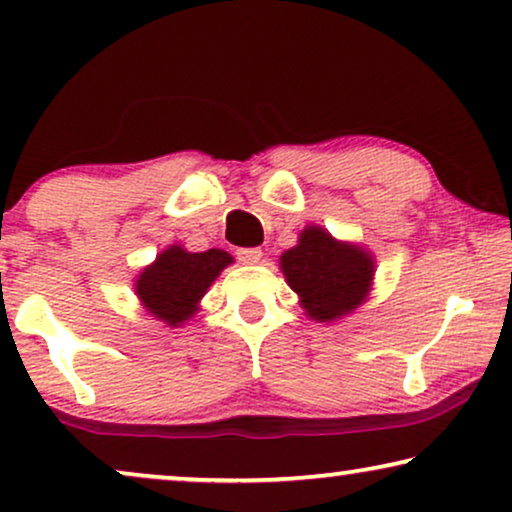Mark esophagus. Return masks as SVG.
<instances>
[{"instance_id":"1","label":"esophagus","mask_w":512,"mask_h":512,"mask_svg":"<svg viewBox=\"0 0 512 512\" xmlns=\"http://www.w3.org/2000/svg\"><path fill=\"white\" fill-rule=\"evenodd\" d=\"M261 256H263V251L258 249V247H244V249H237V258H240L242 263H247V265H254V263H258L261 261Z\"/></svg>"}]
</instances>
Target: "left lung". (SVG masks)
Listing matches in <instances>:
<instances>
[{
	"mask_svg": "<svg viewBox=\"0 0 512 512\" xmlns=\"http://www.w3.org/2000/svg\"><path fill=\"white\" fill-rule=\"evenodd\" d=\"M286 282L314 321H335L366 303L375 261L366 249L307 226L296 247L279 256Z\"/></svg>",
	"mask_w": 512,
	"mask_h": 512,
	"instance_id": "left-lung-1",
	"label": "left lung"
}]
</instances>
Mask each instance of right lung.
Instances as JSON below:
<instances>
[{"instance_id": "1", "label": "right lung", "mask_w": 512, "mask_h": 512, "mask_svg": "<svg viewBox=\"0 0 512 512\" xmlns=\"http://www.w3.org/2000/svg\"><path fill=\"white\" fill-rule=\"evenodd\" d=\"M230 263L233 256L223 249L191 254L181 244H172L139 272L135 293L151 317L174 328L200 310V298Z\"/></svg>"}]
</instances>
